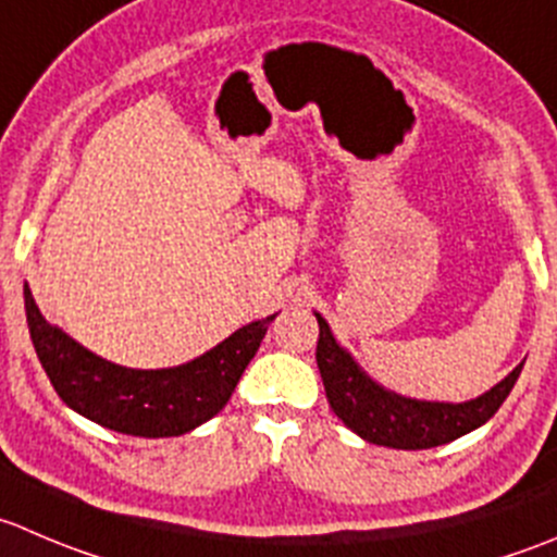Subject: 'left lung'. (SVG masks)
Wrapping results in <instances>:
<instances>
[{"mask_svg": "<svg viewBox=\"0 0 557 557\" xmlns=\"http://www.w3.org/2000/svg\"><path fill=\"white\" fill-rule=\"evenodd\" d=\"M315 318L321 329L315 361L329 405L343 419L345 428L354 430L359 438H364L367 444L388 446V449H433L482 428L509 397L525 364V361L517 364L490 392L466 403H430V399L403 397L372 381L361 370L359 361L334 339L326 318L321 312H315Z\"/></svg>", "mask_w": 557, "mask_h": 557, "instance_id": "left-lung-1", "label": "left lung"}]
</instances>
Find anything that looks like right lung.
<instances>
[{"label": "right lung", "mask_w": 557, "mask_h": 557, "mask_svg": "<svg viewBox=\"0 0 557 557\" xmlns=\"http://www.w3.org/2000/svg\"><path fill=\"white\" fill-rule=\"evenodd\" d=\"M24 307L37 359L62 403L100 428L135 438H174L218 416L277 315L236 329L187 364L133 370L91 354L48 323L29 285H24Z\"/></svg>", "instance_id": "obj_1"}]
</instances>
